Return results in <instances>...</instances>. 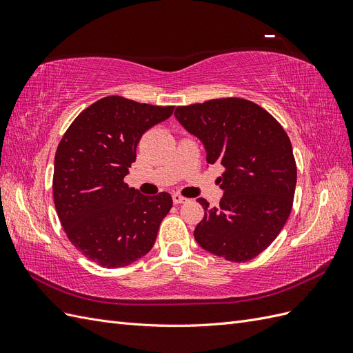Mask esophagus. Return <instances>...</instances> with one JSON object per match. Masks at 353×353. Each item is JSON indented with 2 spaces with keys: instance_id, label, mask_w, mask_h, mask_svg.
Listing matches in <instances>:
<instances>
[{
  "instance_id": "obj_1",
  "label": "esophagus",
  "mask_w": 353,
  "mask_h": 353,
  "mask_svg": "<svg viewBox=\"0 0 353 353\" xmlns=\"http://www.w3.org/2000/svg\"><path fill=\"white\" fill-rule=\"evenodd\" d=\"M172 200H174L175 205H181V203H185V201H187V199L183 197L181 194H174V196H172Z\"/></svg>"
}]
</instances>
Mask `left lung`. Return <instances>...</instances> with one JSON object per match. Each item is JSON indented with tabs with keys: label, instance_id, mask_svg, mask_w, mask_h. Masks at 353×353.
Segmentation results:
<instances>
[{
	"label": "left lung",
	"instance_id": "left-lung-1",
	"mask_svg": "<svg viewBox=\"0 0 353 353\" xmlns=\"http://www.w3.org/2000/svg\"><path fill=\"white\" fill-rule=\"evenodd\" d=\"M175 117L205 145L208 163L225 168L219 206L197 199L205 218L196 241L231 262L256 258L290 216L297 179L290 138L261 105L237 97L179 105Z\"/></svg>",
	"mask_w": 353,
	"mask_h": 353
}]
</instances>
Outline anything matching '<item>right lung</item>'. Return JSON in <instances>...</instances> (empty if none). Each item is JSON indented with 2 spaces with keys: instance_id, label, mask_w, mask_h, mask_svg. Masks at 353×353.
Listing matches in <instances>:
<instances>
[{
  "instance_id": "obj_1",
  "label": "right lung",
  "mask_w": 353,
  "mask_h": 353,
  "mask_svg": "<svg viewBox=\"0 0 353 353\" xmlns=\"http://www.w3.org/2000/svg\"><path fill=\"white\" fill-rule=\"evenodd\" d=\"M174 113L110 95L72 122L54 157L52 196L70 243L104 268H122L152 250L172 208L168 193L144 196L123 178L143 134Z\"/></svg>"
}]
</instances>
